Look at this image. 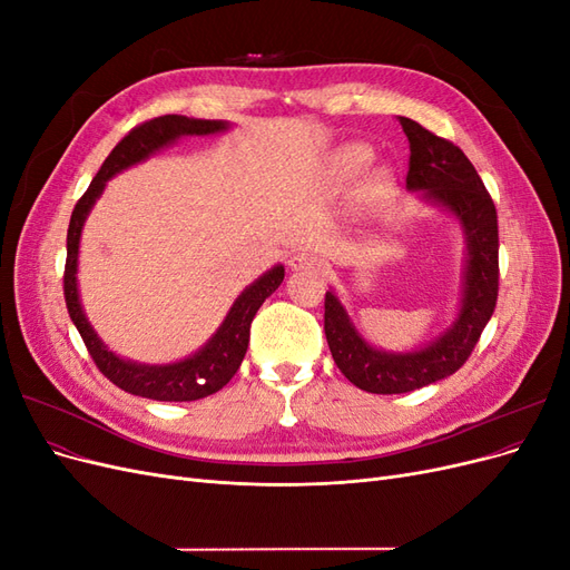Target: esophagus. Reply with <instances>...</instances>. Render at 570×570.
I'll return each instance as SVG.
<instances>
[{"mask_svg":"<svg viewBox=\"0 0 570 570\" xmlns=\"http://www.w3.org/2000/svg\"><path fill=\"white\" fill-rule=\"evenodd\" d=\"M289 268L292 271H306V273H323L325 264L323 258L314 252H299L289 258Z\"/></svg>","mask_w":570,"mask_h":570,"instance_id":"obj_1","label":"esophagus"}]
</instances>
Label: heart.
Here are the masks:
<instances>
[{"mask_svg":"<svg viewBox=\"0 0 570 570\" xmlns=\"http://www.w3.org/2000/svg\"><path fill=\"white\" fill-rule=\"evenodd\" d=\"M371 157L373 154L366 145H358V142L342 145L331 159L333 176L337 180H350L364 170V166L371 161ZM392 187H394V180H392V174L387 168H371L356 180L354 202L358 206H377L390 197Z\"/></svg>","mask_w":570,"mask_h":570,"instance_id":"b5f03b06","label":"heart"}]
</instances>
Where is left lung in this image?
<instances>
[{
  "instance_id": "8db88e82",
  "label": "left lung",
  "mask_w": 570,
  "mask_h": 570,
  "mask_svg": "<svg viewBox=\"0 0 570 570\" xmlns=\"http://www.w3.org/2000/svg\"><path fill=\"white\" fill-rule=\"evenodd\" d=\"M409 137L406 187L459 218L465 235L463 295L454 323L416 352H383L361 337L333 292H325V340L337 368L358 390L402 394L456 373L471 356L499 292L497 209L469 157L450 140L400 116Z\"/></svg>"
}]
</instances>
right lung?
<instances>
[{
    "label": "right lung",
    "instance_id": "right-lung-1",
    "mask_svg": "<svg viewBox=\"0 0 570 570\" xmlns=\"http://www.w3.org/2000/svg\"><path fill=\"white\" fill-rule=\"evenodd\" d=\"M223 130H228L226 120L187 118L178 114L151 118L147 124L132 128L124 140L111 149L105 164H101L90 187L85 189V195L78 199L76 209L71 214V223H68L66 271H63V297H66L68 316H71V321L76 323L85 347H88L97 368L105 373L116 387L137 396H147V400L195 402V400H202V396L218 392L223 385H226L237 373L239 364H243V358L247 354L249 327L258 312V306H262L275 289H278V285L285 278V268L273 266L268 273L262 275V278L254 281L243 295L235 299L226 321L220 323L214 337L193 356L176 361V364H164V366L135 364V361L116 356L107 344L97 337L90 321L85 318L82 304L78 297V281H76L82 223L88 218L99 195L105 193L107 180L120 174V170L145 161L154 151L176 142L178 137L214 135Z\"/></svg>",
    "mask_w": 570,
    "mask_h": 570
}]
</instances>
